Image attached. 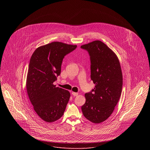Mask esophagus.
<instances>
[{
    "label": "esophagus",
    "instance_id": "1",
    "mask_svg": "<svg viewBox=\"0 0 150 150\" xmlns=\"http://www.w3.org/2000/svg\"><path fill=\"white\" fill-rule=\"evenodd\" d=\"M72 94L73 96L76 97V96H77L78 95V93H76V92H72Z\"/></svg>",
    "mask_w": 150,
    "mask_h": 150
}]
</instances>
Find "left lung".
Wrapping results in <instances>:
<instances>
[{
    "instance_id": "obj_1",
    "label": "left lung",
    "mask_w": 150,
    "mask_h": 150,
    "mask_svg": "<svg viewBox=\"0 0 150 150\" xmlns=\"http://www.w3.org/2000/svg\"><path fill=\"white\" fill-rule=\"evenodd\" d=\"M80 47L89 53L91 78L96 84L91 92L85 94L86 103L81 110L88 120L98 124L112 114L121 96V67L114 52L101 41H93Z\"/></svg>"
}]
</instances>
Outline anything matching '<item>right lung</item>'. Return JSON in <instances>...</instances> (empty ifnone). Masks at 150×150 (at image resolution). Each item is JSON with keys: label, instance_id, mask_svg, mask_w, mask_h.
<instances>
[{"label": "right lung", "instance_id": "obj_1", "mask_svg": "<svg viewBox=\"0 0 150 150\" xmlns=\"http://www.w3.org/2000/svg\"><path fill=\"white\" fill-rule=\"evenodd\" d=\"M76 47L54 42L38 47L31 56L26 89L34 110L44 121H56L64 115L70 93L53 83L61 74L64 56Z\"/></svg>", "mask_w": 150, "mask_h": 150}]
</instances>
